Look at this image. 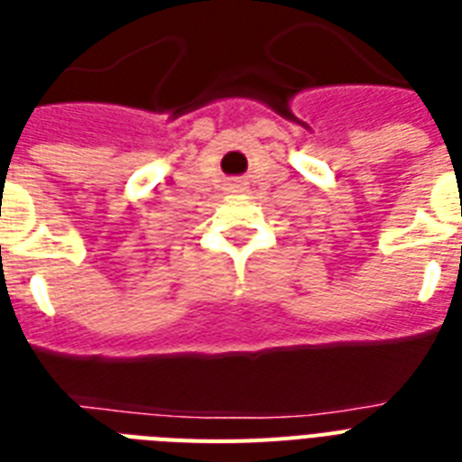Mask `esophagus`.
I'll use <instances>...</instances> for the list:
<instances>
[{"instance_id": "1", "label": "esophagus", "mask_w": 462, "mask_h": 462, "mask_svg": "<svg viewBox=\"0 0 462 462\" xmlns=\"http://www.w3.org/2000/svg\"><path fill=\"white\" fill-rule=\"evenodd\" d=\"M238 186H243V183H238Z\"/></svg>"}]
</instances>
